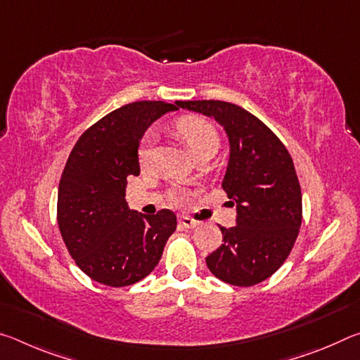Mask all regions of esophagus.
<instances>
[{
  "instance_id": "esophagus-1",
  "label": "esophagus",
  "mask_w": 360,
  "mask_h": 360,
  "mask_svg": "<svg viewBox=\"0 0 360 360\" xmlns=\"http://www.w3.org/2000/svg\"><path fill=\"white\" fill-rule=\"evenodd\" d=\"M179 224L182 225V227H186V229H195V227H198V225H200L198 221H195V219L188 217V216H181L179 217Z\"/></svg>"
}]
</instances>
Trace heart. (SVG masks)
I'll use <instances>...</instances> for the list:
<instances>
[{"mask_svg":"<svg viewBox=\"0 0 360 360\" xmlns=\"http://www.w3.org/2000/svg\"><path fill=\"white\" fill-rule=\"evenodd\" d=\"M176 130H178L179 136L184 139L195 157L206 150L216 152L219 148L217 130L206 119L182 117L176 124ZM152 154H154V135L148 133L143 138L141 146H139V162H141V165H148Z\"/></svg>","mask_w":360,"mask_h":360,"instance_id":"b5f03b06","label":"heart"}]
</instances>
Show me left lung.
Segmentation results:
<instances>
[{"label":"left lung","mask_w":360,"mask_h":360,"mask_svg":"<svg viewBox=\"0 0 360 360\" xmlns=\"http://www.w3.org/2000/svg\"><path fill=\"white\" fill-rule=\"evenodd\" d=\"M176 105L216 119L229 136L222 188L236 206V225L219 227L224 245L206 265L231 285L265 281L288 259L302 225V191L290 154L264 122L240 106L217 100Z\"/></svg>","instance_id":"left-lung-1"}]
</instances>
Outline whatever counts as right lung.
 I'll return each instance as SVG.
<instances>
[{
	"label": "right lung",
	"instance_id": "1",
	"mask_svg": "<svg viewBox=\"0 0 360 360\" xmlns=\"http://www.w3.org/2000/svg\"><path fill=\"white\" fill-rule=\"evenodd\" d=\"M176 109L165 101L130 103L85 130L71 150L58 184V229L76 265L96 283L141 281L176 230L173 211L141 214L125 202L127 176L139 174V139Z\"/></svg>",
	"mask_w": 360,
	"mask_h": 360
}]
</instances>
